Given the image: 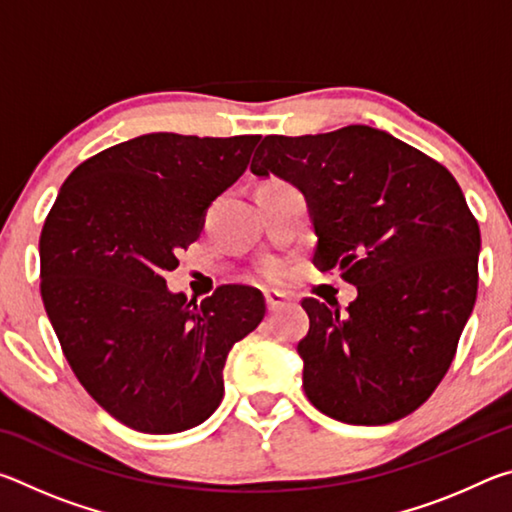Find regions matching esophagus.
Listing matches in <instances>:
<instances>
[{"label": "esophagus", "instance_id": "esophagus-1", "mask_svg": "<svg viewBox=\"0 0 512 512\" xmlns=\"http://www.w3.org/2000/svg\"><path fill=\"white\" fill-rule=\"evenodd\" d=\"M264 300H266V309H268V314H275V311H280V309L289 302V298L284 296V293H277V291H268V293H264Z\"/></svg>", "mask_w": 512, "mask_h": 512}]
</instances>
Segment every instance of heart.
Instances as JSON below:
<instances>
[{
  "label": "heart",
  "instance_id": "1",
  "mask_svg": "<svg viewBox=\"0 0 512 512\" xmlns=\"http://www.w3.org/2000/svg\"><path fill=\"white\" fill-rule=\"evenodd\" d=\"M282 268L280 266H277V264H266L264 268H262V277H264V280H268V282H280L282 280Z\"/></svg>",
  "mask_w": 512,
  "mask_h": 512
}]
</instances>
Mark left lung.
I'll list each match as a JSON object with an SVG mask.
<instances>
[{
  "instance_id": "1",
  "label": "left lung",
  "mask_w": 512,
  "mask_h": 512,
  "mask_svg": "<svg viewBox=\"0 0 512 512\" xmlns=\"http://www.w3.org/2000/svg\"><path fill=\"white\" fill-rule=\"evenodd\" d=\"M250 171L296 185L318 244L357 298H305L302 386L320 413L388 424L429 400L454 361L479 289L481 232L443 164L370 126L266 135Z\"/></svg>"
}]
</instances>
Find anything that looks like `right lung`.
Instances as JSON below:
<instances>
[{
  "label": "right lung",
  "instance_id": "1",
  "mask_svg": "<svg viewBox=\"0 0 512 512\" xmlns=\"http://www.w3.org/2000/svg\"><path fill=\"white\" fill-rule=\"evenodd\" d=\"M257 142L151 133L115 144L69 173L42 225L40 293L60 348L94 402L135 431L210 418L228 352L266 314L244 284L196 305L164 280Z\"/></svg>",
  "mask_w": 512,
  "mask_h": 512
}]
</instances>
